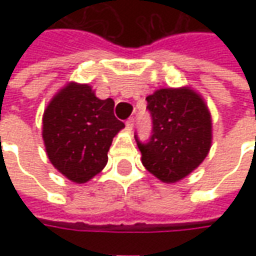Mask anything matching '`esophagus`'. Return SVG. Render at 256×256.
<instances>
[{
	"label": "esophagus",
	"instance_id": "obj_1",
	"mask_svg": "<svg viewBox=\"0 0 256 256\" xmlns=\"http://www.w3.org/2000/svg\"><path fill=\"white\" fill-rule=\"evenodd\" d=\"M134 122H136V120H134V118H130L128 122H126V128H128V130H133Z\"/></svg>",
	"mask_w": 256,
	"mask_h": 256
}]
</instances>
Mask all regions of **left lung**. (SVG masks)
Masks as SVG:
<instances>
[{
	"mask_svg": "<svg viewBox=\"0 0 256 256\" xmlns=\"http://www.w3.org/2000/svg\"><path fill=\"white\" fill-rule=\"evenodd\" d=\"M152 136L136 141L144 167L162 182L188 177L207 158L212 142V120L206 101L189 86L158 89L146 97Z\"/></svg>",
	"mask_w": 256,
	"mask_h": 256,
	"instance_id": "1",
	"label": "left lung"
}]
</instances>
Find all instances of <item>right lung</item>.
I'll use <instances>...</instances> for the list:
<instances>
[{"label": "right lung", "instance_id": "right-lung-1", "mask_svg": "<svg viewBox=\"0 0 256 256\" xmlns=\"http://www.w3.org/2000/svg\"><path fill=\"white\" fill-rule=\"evenodd\" d=\"M112 98L100 100L88 84L68 82L42 116V138L54 168L75 184L97 176L108 162L112 140L124 123L114 115Z\"/></svg>", "mask_w": 256, "mask_h": 256}]
</instances>
